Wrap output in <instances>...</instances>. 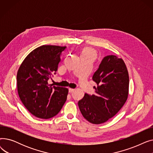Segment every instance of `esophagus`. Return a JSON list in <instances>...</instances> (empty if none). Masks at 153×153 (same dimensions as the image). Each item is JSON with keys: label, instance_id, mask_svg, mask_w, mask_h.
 Listing matches in <instances>:
<instances>
[{"label": "esophagus", "instance_id": "34e87169", "mask_svg": "<svg viewBox=\"0 0 153 153\" xmlns=\"http://www.w3.org/2000/svg\"><path fill=\"white\" fill-rule=\"evenodd\" d=\"M74 89H71V88H69V92H70V93H71V92H72L73 91H74Z\"/></svg>", "mask_w": 153, "mask_h": 153}]
</instances>
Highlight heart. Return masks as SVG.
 Wrapping results in <instances>:
<instances>
[{
    "label": "heart",
    "mask_w": 153,
    "mask_h": 153,
    "mask_svg": "<svg viewBox=\"0 0 153 153\" xmlns=\"http://www.w3.org/2000/svg\"><path fill=\"white\" fill-rule=\"evenodd\" d=\"M90 56V57L94 59L96 57V55H97V53H96V51L95 50H94L93 48H84L83 51L81 53V56Z\"/></svg>",
    "instance_id": "heart-1"
}]
</instances>
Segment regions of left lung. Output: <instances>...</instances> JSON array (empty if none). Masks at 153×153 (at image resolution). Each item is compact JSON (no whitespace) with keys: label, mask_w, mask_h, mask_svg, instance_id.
<instances>
[{"label":"left lung","mask_w":153,"mask_h":153,"mask_svg":"<svg viewBox=\"0 0 153 153\" xmlns=\"http://www.w3.org/2000/svg\"><path fill=\"white\" fill-rule=\"evenodd\" d=\"M97 84L95 94H85L78 105L83 117L93 124H100L115 116L126 102L129 76L122 59L105 56L92 76Z\"/></svg>","instance_id":"obj_1"}]
</instances>
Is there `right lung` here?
Returning <instances> with one entry per match:
<instances>
[{"label": "right lung", "mask_w": 153, "mask_h": 153, "mask_svg": "<svg viewBox=\"0 0 153 153\" xmlns=\"http://www.w3.org/2000/svg\"><path fill=\"white\" fill-rule=\"evenodd\" d=\"M66 46L43 45L32 51L20 65L17 90L23 104L36 117L48 119L57 115L67 99L68 89L48 81L56 74Z\"/></svg>", "instance_id": "right-lung-1"}]
</instances>
